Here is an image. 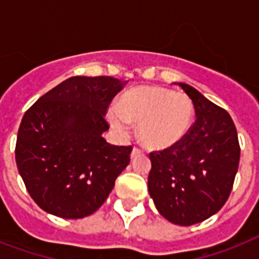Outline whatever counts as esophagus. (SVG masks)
<instances>
[{
  "label": "esophagus",
  "mask_w": 259,
  "mask_h": 259,
  "mask_svg": "<svg viewBox=\"0 0 259 259\" xmlns=\"http://www.w3.org/2000/svg\"><path fill=\"white\" fill-rule=\"evenodd\" d=\"M141 149H138V148H133V150H132V154H130V157L134 158V157H137L138 154H141Z\"/></svg>",
  "instance_id": "obj_1"
}]
</instances>
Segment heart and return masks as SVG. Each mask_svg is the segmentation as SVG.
Here are the masks:
<instances>
[{"instance_id":"1","label":"heart","mask_w":259,"mask_h":259,"mask_svg":"<svg viewBox=\"0 0 259 259\" xmlns=\"http://www.w3.org/2000/svg\"><path fill=\"white\" fill-rule=\"evenodd\" d=\"M109 122L121 134L129 123H138V137L146 148L165 150L180 144L193 121V105L184 93L158 86H138L118 99L117 109L107 114Z\"/></svg>"}]
</instances>
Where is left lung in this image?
<instances>
[{
  "label": "left lung",
  "mask_w": 259,
  "mask_h": 259,
  "mask_svg": "<svg viewBox=\"0 0 259 259\" xmlns=\"http://www.w3.org/2000/svg\"><path fill=\"white\" fill-rule=\"evenodd\" d=\"M196 121L180 144L149 154L148 189L162 217L179 226L208 219L225 205L233 189L241 148L233 119L185 83Z\"/></svg>",
  "instance_id": "1"
}]
</instances>
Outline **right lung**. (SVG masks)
Segmentation results:
<instances>
[{
  "label": "right lung",
  "mask_w": 259,
  "mask_h": 259,
  "mask_svg": "<svg viewBox=\"0 0 259 259\" xmlns=\"http://www.w3.org/2000/svg\"><path fill=\"white\" fill-rule=\"evenodd\" d=\"M125 82L111 76H72L26 110L16 142V162L30 197L64 219L89 217L101 207L132 146L102 137L106 110Z\"/></svg>",
  "instance_id": "add662e5"
}]
</instances>
